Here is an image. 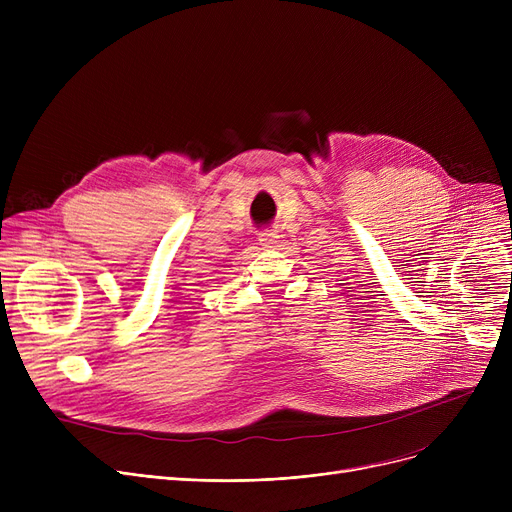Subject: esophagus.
Instances as JSON below:
<instances>
[{"mask_svg":"<svg viewBox=\"0 0 512 512\" xmlns=\"http://www.w3.org/2000/svg\"><path fill=\"white\" fill-rule=\"evenodd\" d=\"M278 238L280 236L276 232H272V230H265V232L259 234V242H261L263 249H278L280 247V240Z\"/></svg>","mask_w":512,"mask_h":512,"instance_id":"1","label":"esophagus"}]
</instances>
